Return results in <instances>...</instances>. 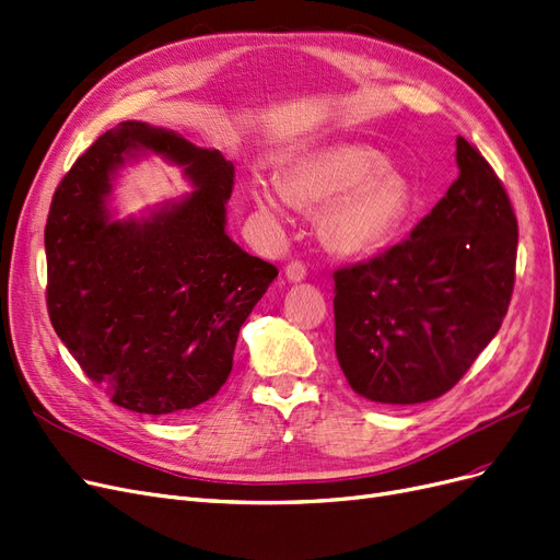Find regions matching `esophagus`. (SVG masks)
I'll use <instances>...</instances> for the list:
<instances>
[{
    "instance_id": "34e87169",
    "label": "esophagus",
    "mask_w": 560,
    "mask_h": 560,
    "mask_svg": "<svg viewBox=\"0 0 560 560\" xmlns=\"http://www.w3.org/2000/svg\"><path fill=\"white\" fill-rule=\"evenodd\" d=\"M288 281H302L306 277V265L302 260H291L285 265Z\"/></svg>"
}]
</instances>
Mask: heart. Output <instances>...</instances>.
I'll return each mask as SVG.
<instances>
[{
	"instance_id": "b5f03b06",
	"label": "heart",
	"mask_w": 560,
	"mask_h": 560,
	"mask_svg": "<svg viewBox=\"0 0 560 560\" xmlns=\"http://www.w3.org/2000/svg\"><path fill=\"white\" fill-rule=\"evenodd\" d=\"M258 210L279 219L285 205L320 207V235L346 256L371 254L395 237L412 207L408 179L385 163L381 152L360 142L327 144L293 161L281 175V191L258 182Z\"/></svg>"
}]
</instances>
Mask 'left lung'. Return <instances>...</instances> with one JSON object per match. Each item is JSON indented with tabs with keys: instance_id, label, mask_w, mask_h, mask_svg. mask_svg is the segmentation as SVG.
Segmentation results:
<instances>
[{
	"instance_id": "1",
	"label": "left lung",
	"mask_w": 560,
	"mask_h": 560,
	"mask_svg": "<svg viewBox=\"0 0 560 560\" xmlns=\"http://www.w3.org/2000/svg\"><path fill=\"white\" fill-rule=\"evenodd\" d=\"M459 177L410 237L335 269V350L364 399L410 406L457 385L501 329L516 217L480 150L457 138Z\"/></svg>"
}]
</instances>
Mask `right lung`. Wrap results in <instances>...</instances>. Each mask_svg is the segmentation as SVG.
I'll return each instance as SVG.
<instances>
[{"label":"right lung","mask_w":560,"mask_h":560,"mask_svg":"<svg viewBox=\"0 0 560 560\" xmlns=\"http://www.w3.org/2000/svg\"><path fill=\"white\" fill-rule=\"evenodd\" d=\"M156 151L197 186L148 222H110L109 175ZM235 168L217 150L121 121L78 156L46 221V304L57 337L113 404L171 416L212 399L233 369L242 323L279 269L225 235Z\"/></svg>","instance_id":"add662e5"}]
</instances>
